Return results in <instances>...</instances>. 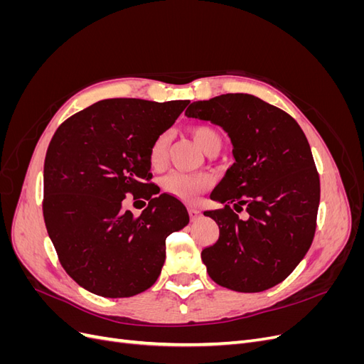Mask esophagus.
I'll list each match as a JSON object with an SVG mask.
<instances>
[{"instance_id":"obj_1","label":"esophagus","mask_w":364,"mask_h":364,"mask_svg":"<svg viewBox=\"0 0 364 364\" xmlns=\"http://www.w3.org/2000/svg\"><path fill=\"white\" fill-rule=\"evenodd\" d=\"M188 214H190V218H191V222H194V220H197L200 217V211L197 208H194V206H191V208H188Z\"/></svg>"}]
</instances>
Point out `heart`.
I'll return each instance as SVG.
<instances>
[{"mask_svg": "<svg viewBox=\"0 0 364 364\" xmlns=\"http://www.w3.org/2000/svg\"><path fill=\"white\" fill-rule=\"evenodd\" d=\"M191 135L205 153L218 151L222 147V136L218 132L209 126H196L191 129ZM170 141L168 132H162L153 139L149 150V162L153 168H159L167 158V147ZM165 193L171 194L176 199L185 202H197L199 197L211 186V178L208 174H190L181 171H171L161 179Z\"/></svg>", "mask_w": 364, "mask_h": 364, "instance_id": "b5f03b06", "label": "heart"}]
</instances>
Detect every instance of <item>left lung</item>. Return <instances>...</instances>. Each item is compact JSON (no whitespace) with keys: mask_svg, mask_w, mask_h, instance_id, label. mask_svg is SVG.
<instances>
[{"mask_svg":"<svg viewBox=\"0 0 364 364\" xmlns=\"http://www.w3.org/2000/svg\"><path fill=\"white\" fill-rule=\"evenodd\" d=\"M185 115L222 126L234 146L235 162L211 194L225 206L205 211L220 230L202 250L208 274L241 293L274 287L316 232L321 179L305 134L287 112L250 94L194 102ZM243 208L246 220L237 217Z\"/></svg>","mask_w":364,"mask_h":364,"instance_id":"8db88e82","label":"left lung"}]
</instances>
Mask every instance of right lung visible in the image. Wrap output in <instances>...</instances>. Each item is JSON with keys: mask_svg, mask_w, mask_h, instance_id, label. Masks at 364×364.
<instances>
[{"mask_svg": "<svg viewBox=\"0 0 364 364\" xmlns=\"http://www.w3.org/2000/svg\"><path fill=\"white\" fill-rule=\"evenodd\" d=\"M188 103L109 98L65 119L53 135L43 220L62 267L87 291L130 297L150 289L165 240L188 225L183 203L165 193L138 217L121 208L127 194H147L151 142Z\"/></svg>", "mask_w": 364, "mask_h": 364, "instance_id": "1", "label": "right lung"}]
</instances>
